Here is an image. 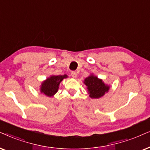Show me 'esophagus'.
<instances>
[{"label": "esophagus", "instance_id": "obj_1", "mask_svg": "<svg viewBox=\"0 0 150 150\" xmlns=\"http://www.w3.org/2000/svg\"><path fill=\"white\" fill-rule=\"evenodd\" d=\"M71 75H72V77H74V78H75V77H77V74L75 71H72Z\"/></svg>", "mask_w": 150, "mask_h": 150}]
</instances>
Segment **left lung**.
Segmentation results:
<instances>
[{
  "label": "left lung",
  "mask_w": 150,
  "mask_h": 150,
  "mask_svg": "<svg viewBox=\"0 0 150 150\" xmlns=\"http://www.w3.org/2000/svg\"><path fill=\"white\" fill-rule=\"evenodd\" d=\"M84 83L87 86L88 91L91 98L98 99L102 97L109 90V86L104 84L101 79L91 75L85 79Z\"/></svg>",
  "instance_id": "1"
}]
</instances>
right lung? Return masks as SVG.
I'll return each instance as SVG.
<instances>
[{"mask_svg": "<svg viewBox=\"0 0 150 150\" xmlns=\"http://www.w3.org/2000/svg\"><path fill=\"white\" fill-rule=\"evenodd\" d=\"M67 75H56V76L53 75L50 77L42 84L41 93L49 97H52L57 93L59 83L62 81L63 79L67 78Z\"/></svg>", "mask_w": 150, "mask_h": 150, "instance_id": "add662e5", "label": "right lung"}]
</instances>
